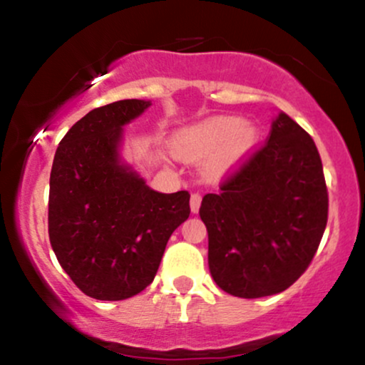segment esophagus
I'll list each match as a JSON object with an SVG mask.
<instances>
[{
	"instance_id": "34e87169",
	"label": "esophagus",
	"mask_w": 365,
	"mask_h": 365,
	"mask_svg": "<svg viewBox=\"0 0 365 365\" xmlns=\"http://www.w3.org/2000/svg\"><path fill=\"white\" fill-rule=\"evenodd\" d=\"M200 202H202V195H200L199 192H194V194L190 195V209H192V212L199 211Z\"/></svg>"
}]
</instances>
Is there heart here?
<instances>
[{"instance_id":"b5f03b06","label":"heart","mask_w":365,"mask_h":365,"mask_svg":"<svg viewBox=\"0 0 365 365\" xmlns=\"http://www.w3.org/2000/svg\"><path fill=\"white\" fill-rule=\"evenodd\" d=\"M254 139V130L242 127L240 120L233 116H220L183 130L178 137V153L190 161L209 158L223 149L237 156L245 153Z\"/></svg>"}]
</instances>
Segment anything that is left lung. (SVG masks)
I'll list each match as a JSON object with an SVG mask.
<instances>
[{
	"mask_svg": "<svg viewBox=\"0 0 365 365\" xmlns=\"http://www.w3.org/2000/svg\"><path fill=\"white\" fill-rule=\"evenodd\" d=\"M221 290L259 299L287 290L312 262L328 223V187L312 137L279 113L269 139L238 159L199 209Z\"/></svg>",
	"mask_w": 365,
	"mask_h": 365,
	"instance_id": "8db88e82",
	"label": "left lung"
}]
</instances>
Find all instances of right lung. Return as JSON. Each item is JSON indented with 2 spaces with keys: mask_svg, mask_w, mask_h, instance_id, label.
Returning a JSON list of instances; mask_svg holds the SVG:
<instances>
[{
  "mask_svg": "<svg viewBox=\"0 0 365 365\" xmlns=\"http://www.w3.org/2000/svg\"><path fill=\"white\" fill-rule=\"evenodd\" d=\"M149 101L87 113L65 133L49 178L48 232L58 262L86 295L125 300L153 283L190 194H159L118 161L121 127Z\"/></svg>",
  "mask_w": 365,
  "mask_h": 365,
  "instance_id": "obj_1",
  "label": "right lung"
}]
</instances>
